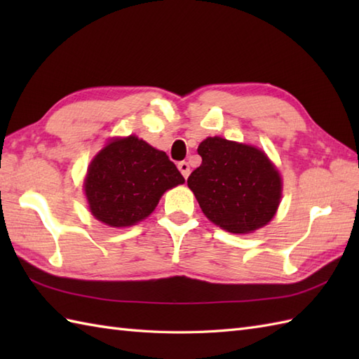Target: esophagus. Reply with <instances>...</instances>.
Instances as JSON below:
<instances>
[{"label":"esophagus","instance_id":"obj_1","mask_svg":"<svg viewBox=\"0 0 359 359\" xmlns=\"http://www.w3.org/2000/svg\"><path fill=\"white\" fill-rule=\"evenodd\" d=\"M177 168H179V171L182 172V175H184L185 179H188V175H189V163L188 162H180L177 165Z\"/></svg>","mask_w":359,"mask_h":359}]
</instances>
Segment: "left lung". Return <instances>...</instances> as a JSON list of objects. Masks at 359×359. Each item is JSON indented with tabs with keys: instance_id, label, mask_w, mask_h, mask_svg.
<instances>
[{
	"instance_id": "1",
	"label": "left lung",
	"mask_w": 359,
	"mask_h": 359,
	"mask_svg": "<svg viewBox=\"0 0 359 359\" xmlns=\"http://www.w3.org/2000/svg\"><path fill=\"white\" fill-rule=\"evenodd\" d=\"M197 152L202 165L188 177V187L212 224L247 234L270 222L282 197V180L264 151L208 137Z\"/></svg>"
}]
</instances>
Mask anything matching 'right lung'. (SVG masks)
<instances>
[{"instance_id": "right-lung-1", "label": "right lung", "mask_w": 359, "mask_h": 359, "mask_svg": "<svg viewBox=\"0 0 359 359\" xmlns=\"http://www.w3.org/2000/svg\"><path fill=\"white\" fill-rule=\"evenodd\" d=\"M184 182L166 152L135 135L117 137L90 162L85 194L97 220L123 228L148 217L166 189Z\"/></svg>"}]
</instances>
